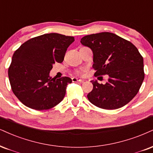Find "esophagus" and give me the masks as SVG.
Wrapping results in <instances>:
<instances>
[{"label":"esophagus","instance_id":"1","mask_svg":"<svg viewBox=\"0 0 153 153\" xmlns=\"http://www.w3.org/2000/svg\"><path fill=\"white\" fill-rule=\"evenodd\" d=\"M71 79H72L73 82H84V80L82 79L76 78V77H73Z\"/></svg>","mask_w":153,"mask_h":153}]
</instances>
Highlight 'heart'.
<instances>
[{
  "mask_svg": "<svg viewBox=\"0 0 153 153\" xmlns=\"http://www.w3.org/2000/svg\"><path fill=\"white\" fill-rule=\"evenodd\" d=\"M77 73H78L79 74H81V75H84V74H85V71H84V70L79 71H77Z\"/></svg>",
  "mask_w": 153,
  "mask_h": 153,
  "instance_id": "b5f03b06",
  "label": "heart"
}]
</instances>
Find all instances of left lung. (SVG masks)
<instances>
[{
  "label": "left lung",
  "instance_id": "1",
  "mask_svg": "<svg viewBox=\"0 0 153 153\" xmlns=\"http://www.w3.org/2000/svg\"><path fill=\"white\" fill-rule=\"evenodd\" d=\"M81 43L91 49L95 76L108 74V82L92 81L88 99L107 110L119 108L135 97L144 80L143 58L136 47L116 34L100 33L82 37Z\"/></svg>",
  "mask_w": 153,
  "mask_h": 153
}]
</instances>
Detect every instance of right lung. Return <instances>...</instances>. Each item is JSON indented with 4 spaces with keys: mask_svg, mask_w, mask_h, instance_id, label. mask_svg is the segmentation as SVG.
I'll use <instances>...</instances> for the list:
<instances>
[{
    "mask_svg": "<svg viewBox=\"0 0 153 153\" xmlns=\"http://www.w3.org/2000/svg\"><path fill=\"white\" fill-rule=\"evenodd\" d=\"M74 37L58 33L39 35L26 41L13 54L8 77L13 94L25 105L48 110L65 97L69 77H50L52 65L61 63Z\"/></svg>",
    "mask_w": 153,
    "mask_h": 153,
    "instance_id": "obj_1",
    "label": "right lung"
}]
</instances>
